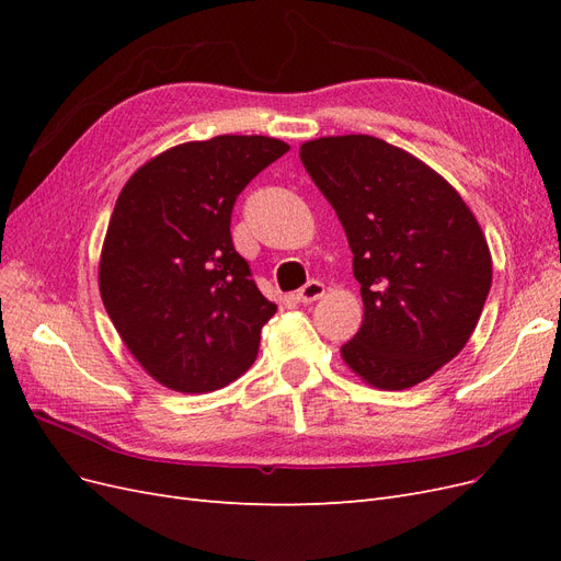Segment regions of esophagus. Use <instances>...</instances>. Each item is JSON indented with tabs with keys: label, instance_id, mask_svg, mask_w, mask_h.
<instances>
[{
	"label": "esophagus",
	"instance_id": "1",
	"mask_svg": "<svg viewBox=\"0 0 561 561\" xmlns=\"http://www.w3.org/2000/svg\"><path fill=\"white\" fill-rule=\"evenodd\" d=\"M322 295H325V285H322L320 280H309L307 285L299 287L295 297H297L301 304H311V301L320 299Z\"/></svg>",
	"mask_w": 561,
	"mask_h": 561
}]
</instances>
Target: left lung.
Instances as JSON below:
<instances>
[{
  "label": "left lung",
  "instance_id": "obj_1",
  "mask_svg": "<svg viewBox=\"0 0 561 561\" xmlns=\"http://www.w3.org/2000/svg\"><path fill=\"white\" fill-rule=\"evenodd\" d=\"M353 252L363 325L342 346L363 381L404 390L461 353L491 287V252L454 186L410 151L371 135L299 147Z\"/></svg>",
  "mask_w": 561,
  "mask_h": 561
}]
</instances>
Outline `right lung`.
Returning <instances> with one entry per match:
<instances>
[{"instance_id":"right-lung-1","label":"right lung","mask_w":561,"mask_h":561,"mask_svg":"<svg viewBox=\"0 0 561 561\" xmlns=\"http://www.w3.org/2000/svg\"><path fill=\"white\" fill-rule=\"evenodd\" d=\"M287 149L264 135L184 142L138 168L118 194L100 297L133 358L165 388L210 393L257 358L276 304L231 243V210Z\"/></svg>"}]
</instances>
